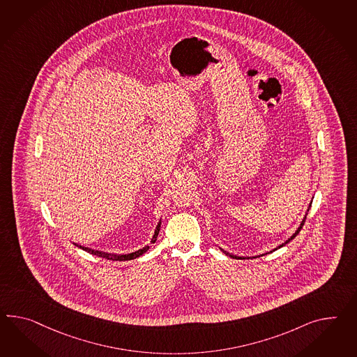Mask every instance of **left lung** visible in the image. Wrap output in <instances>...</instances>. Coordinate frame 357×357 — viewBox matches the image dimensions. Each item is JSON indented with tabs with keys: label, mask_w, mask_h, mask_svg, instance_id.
Listing matches in <instances>:
<instances>
[{
	"label": "left lung",
	"mask_w": 357,
	"mask_h": 357,
	"mask_svg": "<svg viewBox=\"0 0 357 357\" xmlns=\"http://www.w3.org/2000/svg\"><path fill=\"white\" fill-rule=\"evenodd\" d=\"M305 219H307V218H304V220H303V221H302V224H301V227H299V228H298V230H296V231H295V233H294L293 236H291V237L289 238V239H287V241H286V242H284V243H282V245H280V246L277 247V248H281V247L284 246V245H286V243H289V242H290V241H291V239H294V238H295V237H296V236H298V233H299V231H301V230H302L303 225H304V221H305ZM277 248H275V250H277ZM275 250H273V251H275ZM271 252H272V251H271ZM225 254H227V252H225ZM227 255H229V254H227ZM263 255H265V254H263ZM229 256H230V257H233V259H250V257H243V256H236V255H229ZM254 257H256V256H254ZM251 259H252V257H251Z\"/></svg>",
	"instance_id": "obj_1"
}]
</instances>
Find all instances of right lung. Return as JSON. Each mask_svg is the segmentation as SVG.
Returning <instances> with one entry per match:
<instances>
[{"mask_svg":"<svg viewBox=\"0 0 357 357\" xmlns=\"http://www.w3.org/2000/svg\"><path fill=\"white\" fill-rule=\"evenodd\" d=\"M159 229H160V221H159V224L156 225L155 233H154V236H153L151 243H155L156 238H158V234H159ZM76 246H77V245H76ZM80 247L82 250L86 251V252H89V254H92V255L105 257V259H107V260H115V261H116V260H119V261H124V260H132V259H136L138 256L145 254L150 246H145L144 248H141V250H137V251L130 252V254H126V255H112V254H106V252H101V251H94V250H92V248H88V247Z\"/></svg>","mask_w":357,"mask_h":357,"instance_id":"1","label":"right lung"}]
</instances>
